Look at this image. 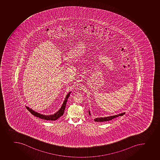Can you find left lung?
<instances>
[{
	"instance_id": "obj_1",
	"label": "left lung",
	"mask_w": 160,
	"mask_h": 160,
	"mask_svg": "<svg viewBox=\"0 0 160 160\" xmlns=\"http://www.w3.org/2000/svg\"><path fill=\"white\" fill-rule=\"evenodd\" d=\"M89 115H91L90 114V111L89 110ZM125 113V112H123V113H121L118 114L117 115H112V116H110V117H104V118H96L94 119L95 122H107V121H110V120L113 119V118H116L117 117H118L119 116H122L124 115V114Z\"/></svg>"
}]
</instances>
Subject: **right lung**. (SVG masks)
Segmentation results:
<instances>
[{
    "mask_svg": "<svg viewBox=\"0 0 160 160\" xmlns=\"http://www.w3.org/2000/svg\"><path fill=\"white\" fill-rule=\"evenodd\" d=\"M71 93V92H69L67 94V96L65 97V99L64 100L63 103L61 107L60 108V109H59V110L58 111H57V112L53 114L52 115H43V114H41L31 109V108L28 107H27V106H26V107H27V109L32 114H33V115H34L35 117L43 119V120H48V121H56V120L58 119L60 117L63 115L64 111V110L65 109L67 101H68V97H70Z\"/></svg>",
    "mask_w": 160,
    "mask_h": 160,
    "instance_id": "obj_1",
    "label": "right lung"
}]
</instances>
